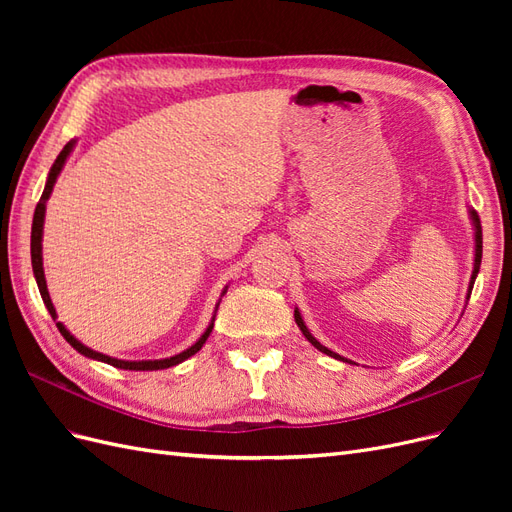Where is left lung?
Wrapping results in <instances>:
<instances>
[{"instance_id": "1", "label": "left lung", "mask_w": 512, "mask_h": 512, "mask_svg": "<svg viewBox=\"0 0 512 512\" xmlns=\"http://www.w3.org/2000/svg\"><path fill=\"white\" fill-rule=\"evenodd\" d=\"M472 213V222H474V230H476V258H474V273H472V280H470V290H472V286H474V280H476V273H478V269H480V258H483V228H480V218H478V213L472 209L470 211ZM294 320H297V324H299V329L303 331V335L307 337V342L312 344V346H316L320 352H324V354H329V356H333V359H342V356L339 354H335V352H331L329 348H324L318 339L307 331V327H305V322H303V318H301V314L297 312V309H294ZM344 361V359H342Z\"/></svg>"}]
</instances>
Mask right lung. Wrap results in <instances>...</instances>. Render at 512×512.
Listing matches in <instances>:
<instances>
[{
    "label": "right lung",
    "mask_w": 512,
    "mask_h": 512,
    "mask_svg": "<svg viewBox=\"0 0 512 512\" xmlns=\"http://www.w3.org/2000/svg\"><path fill=\"white\" fill-rule=\"evenodd\" d=\"M72 147H74V143H68L64 149H61V153L57 156L55 164L51 166V173H49V179H46L44 192H42V196H40V203L36 205V211H34V224H32V267H34L36 282H38V288H40V294H42V301H44L46 309H49L51 318L55 320L57 329H59V333H61V335H64L66 342H68L74 350H79L81 354L89 356V359H96V361L108 363V365L119 367V369H132V371H153V369H166V367L179 365L181 361L190 359L192 354H196L200 348H203V344L207 342V337H209V333H211V329H213V322L209 324L207 331L203 333V337H200L198 342H196L192 348L183 350L181 354L170 356V359H162V361H119V359H113V356H106V354H102V352H96V350H91V348L83 346V344L79 342V339H74V337L68 333V329L64 327V324L57 322L55 307H53V303H51L49 290H46V282H44V269H42V226H44V209H46V200H49V196H51V192H53V185H55V181H57V175L61 173V168H64L66 158L70 156Z\"/></svg>",
    "instance_id": "add662e5"
}]
</instances>
